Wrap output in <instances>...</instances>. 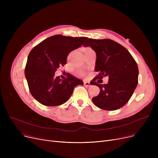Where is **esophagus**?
<instances>
[{"instance_id": "1", "label": "esophagus", "mask_w": 158, "mask_h": 158, "mask_svg": "<svg viewBox=\"0 0 158 158\" xmlns=\"http://www.w3.org/2000/svg\"><path fill=\"white\" fill-rule=\"evenodd\" d=\"M84 85L85 86H86V87H89L90 86L89 82H88V81H84Z\"/></svg>"}]
</instances>
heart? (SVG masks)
Segmentation results:
<instances>
[{"mask_svg":"<svg viewBox=\"0 0 158 158\" xmlns=\"http://www.w3.org/2000/svg\"><path fill=\"white\" fill-rule=\"evenodd\" d=\"M93 51V50L89 48H85V52H86V51Z\"/></svg>","mask_w":158,"mask_h":158,"instance_id":"heart-1","label":"heart"}]
</instances>
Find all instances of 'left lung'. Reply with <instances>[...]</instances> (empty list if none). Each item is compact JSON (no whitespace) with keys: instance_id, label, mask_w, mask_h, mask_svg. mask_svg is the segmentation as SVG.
Masks as SVG:
<instances>
[{"instance_id":"8db88e82","label":"left lung","mask_w":158,"mask_h":158,"mask_svg":"<svg viewBox=\"0 0 158 158\" xmlns=\"http://www.w3.org/2000/svg\"><path fill=\"white\" fill-rule=\"evenodd\" d=\"M84 47H90L96 52L95 70L99 73L90 84L100 88V93L92 98L99 108L114 111L121 108L131 98L138 85V67L127 50L110 39L89 38ZM104 77H109L106 85L101 83ZM97 80L98 81L96 82Z\"/></svg>"}]
</instances>
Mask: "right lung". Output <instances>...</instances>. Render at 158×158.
Segmentation results:
<instances>
[{
	"mask_svg": "<svg viewBox=\"0 0 158 158\" xmlns=\"http://www.w3.org/2000/svg\"><path fill=\"white\" fill-rule=\"evenodd\" d=\"M86 37L57 35L49 37L33 48L27 57L25 76L31 95L47 106H56L67 101L77 85L83 82L70 73L64 79L55 77L58 68L66 63L69 54L80 47Z\"/></svg>",
	"mask_w": 158,
	"mask_h": 158,
	"instance_id": "1",
	"label": "right lung"
}]
</instances>
